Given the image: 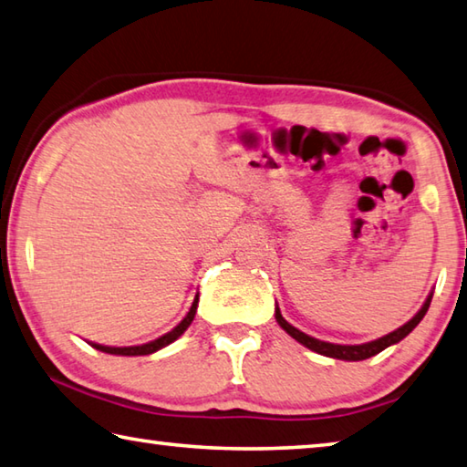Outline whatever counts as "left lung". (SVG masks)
<instances>
[{
	"instance_id": "obj_1",
	"label": "left lung",
	"mask_w": 467,
	"mask_h": 467,
	"mask_svg": "<svg viewBox=\"0 0 467 467\" xmlns=\"http://www.w3.org/2000/svg\"><path fill=\"white\" fill-rule=\"evenodd\" d=\"M431 298L433 296H429L427 302L422 304V308L414 315L409 322H406L404 327H400L398 330H394V333H389L386 337L378 338V341H371V343H363V345H335V343H325V341H318V338L315 337H308L306 333H302V330L294 328L290 322H287L282 312H279V308H275V320L279 322V327H282L287 335L294 337L296 341L302 343L304 347H308V349L317 351L320 355H327V358H335V359H345V361H361V359H369L374 358V355H378L379 351H384L386 347L394 345L398 341H402V338L410 333V330L419 325V322L422 320V317L427 315L429 310V304H431Z\"/></svg>"
}]
</instances>
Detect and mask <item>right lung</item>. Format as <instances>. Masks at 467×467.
<instances>
[{"instance_id": "obj_1", "label": "right lung", "mask_w": 467, "mask_h": 467, "mask_svg": "<svg viewBox=\"0 0 467 467\" xmlns=\"http://www.w3.org/2000/svg\"><path fill=\"white\" fill-rule=\"evenodd\" d=\"M196 308H198V296L192 304L188 317H185L180 322V325H177L173 330H169L167 335L159 337V338H155V341H150L147 345H137V347H106V345H96V343H91V345L96 347L98 351H104V353H109V355H149V353H155L159 349H163V347H167L169 343H173L177 337L183 335V330L192 325L193 317H196Z\"/></svg>"}]
</instances>
